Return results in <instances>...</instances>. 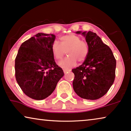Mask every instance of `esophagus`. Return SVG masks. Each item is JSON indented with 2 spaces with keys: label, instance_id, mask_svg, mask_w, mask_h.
<instances>
[{
  "label": "esophagus",
  "instance_id": "34e87169",
  "mask_svg": "<svg viewBox=\"0 0 131 131\" xmlns=\"http://www.w3.org/2000/svg\"><path fill=\"white\" fill-rule=\"evenodd\" d=\"M64 73H65V74H66V73H68L69 72H70V70H67V69H64Z\"/></svg>",
  "mask_w": 131,
  "mask_h": 131
}]
</instances>
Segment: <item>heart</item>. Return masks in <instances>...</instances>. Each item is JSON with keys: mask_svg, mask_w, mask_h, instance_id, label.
<instances>
[{"mask_svg": "<svg viewBox=\"0 0 131 131\" xmlns=\"http://www.w3.org/2000/svg\"><path fill=\"white\" fill-rule=\"evenodd\" d=\"M61 43L55 40L52 45V52L55 59L60 60L63 58L67 51L68 56L59 62L63 69H69L76 65L78 61L82 62L88 54V45L82 40L79 36L74 34L65 35L60 37Z\"/></svg>", "mask_w": 131, "mask_h": 131, "instance_id": "b5f03b06", "label": "heart"}]
</instances>
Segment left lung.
I'll list each match as a JSON object with an SVG mask.
<instances>
[{"label":"left lung","mask_w":131,"mask_h":131,"mask_svg":"<svg viewBox=\"0 0 131 131\" xmlns=\"http://www.w3.org/2000/svg\"><path fill=\"white\" fill-rule=\"evenodd\" d=\"M85 37L89 52L83 63L72 70L74 92L83 99H99L108 92L115 79L116 61L112 50L95 33L76 31Z\"/></svg>","instance_id":"8db88e82"}]
</instances>
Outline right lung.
<instances>
[{
    "label": "right lung",
    "instance_id": "obj_1",
    "mask_svg": "<svg viewBox=\"0 0 131 131\" xmlns=\"http://www.w3.org/2000/svg\"><path fill=\"white\" fill-rule=\"evenodd\" d=\"M55 36L39 33L23 42L15 61V78L27 96L42 100L55 90L64 76L55 63L52 45Z\"/></svg>",
    "mask_w": 131,
    "mask_h": 131
}]
</instances>
